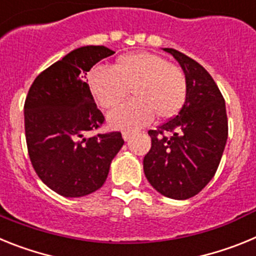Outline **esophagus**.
I'll use <instances>...</instances> for the list:
<instances>
[{"label": "esophagus", "instance_id": "34e87169", "mask_svg": "<svg viewBox=\"0 0 256 256\" xmlns=\"http://www.w3.org/2000/svg\"><path fill=\"white\" fill-rule=\"evenodd\" d=\"M123 140L124 141H130V137H132L133 136V132H123Z\"/></svg>", "mask_w": 256, "mask_h": 256}]
</instances>
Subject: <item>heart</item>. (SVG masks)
I'll return each mask as SVG.
<instances>
[{"mask_svg":"<svg viewBox=\"0 0 256 256\" xmlns=\"http://www.w3.org/2000/svg\"><path fill=\"white\" fill-rule=\"evenodd\" d=\"M88 86L97 104L112 108L108 124L118 130H137L152 119H169L180 112L187 97V79L178 65L151 52H132L118 58L112 68L96 65L88 73Z\"/></svg>","mask_w":256,"mask_h":256,"instance_id":"1","label":"heart"}]
</instances>
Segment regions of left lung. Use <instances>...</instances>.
Returning a JSON list of instances; mask_svg holds the SVG:
<instances>
[{
	"label": "left lung",
	"instance_id": "8db88e82",
	"mask_svg": "<svg viewBox=\"0 0 256 256\" xmlns=\"http://www.w3.org/2000/svg\"><path fill=\"white\" fill-rule=\"evenodd\" d=\"M162 50L182 68L187 97L177 116L148 130L151 148L144 159V172L162 195L187 200L198 195L218 169L228 137L226 102L214 79L198 62L177 50Z\"/></svg>",
	"mask_w": 256,
	"mask_h": 256
}]
</instances>
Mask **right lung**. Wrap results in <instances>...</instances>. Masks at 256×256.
Returning <instances> with one entry per match:
<instances>
[{
	"label": "right lung",
	"mask_w": 256,
	"mask_h": 256,
	"mask_svg": "<svg viewBox=\"0 0 256 256\" xmlns=\"http://www.w3.org/2000/svg\"><path fill=\"white\" fill-rule=\"evenodd\" d=\"M115 54L105 46L73 50L34 79L24 105L29 158L47 187L82 198L102 187L124 140L120 132L90 137L104 123L87 84L94 64Z\"/></svg>",
	"instance_id": "right-lung-1"
}]
</instances>
